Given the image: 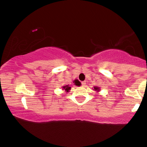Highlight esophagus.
<instances>
[{"mask_svg":"<svg viewBox=\"0 0 147 147\" xmlns=\"http://www.w3.org/2000/svg\"><path fill=\"white\" fill-rule=\"evenodd\" d=\"M86 81L82 82V86H86Z\"/></svg>","mask_w":147,"mask_h":147,"instance_id":"esophagus-1","label":"esophagus"}]
</instances>
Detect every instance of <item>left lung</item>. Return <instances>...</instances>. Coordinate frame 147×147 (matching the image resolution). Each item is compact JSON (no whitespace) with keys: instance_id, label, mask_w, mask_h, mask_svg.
<instances>
[{"instance_id":"8db88e82","label":"left lung","mask_w":147,"mask_h":147,"mask_svg":"<svg viewBox=\"0 0 147 147\" xmlns=\"http://www.w3.org/2000/svg\"><path fill=\"white\" fill-rule=\"evenodd\" d=\"M94 89H95V91H99V88H97V87H96V88H95V87H94Z\"/></svg>"}]
</instances>
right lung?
I'll return each mask as SVG.
<instances>
[{
	"label": "right lung",
	"mask_w": 147,
	"mask_h": 147,
	"mask_svg": "<svg viewBox=\"0 0 147 147\" xmlns=\"http://www.w3.org/2000/svg\"><path fill=\"white\" fill-rule=\"evenodd\" d=\"M63 88L65 89V90H66L67 91H68L69 89H71V87H69V86L67 85V86H65L63 87Z\"/></svg>",
	"instance_id": "1"
}]
</instances>
